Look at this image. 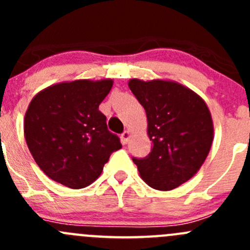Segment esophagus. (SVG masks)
<instances>
[{"instance_id":"1","label":"esophagus","mask_w":250,"mask_h":250,"mask_svg":"<svg viewBox=\"0 0 250 250\" xmlns=\"http://www.w3.org/2000/svg\"><path fill=\"white\" fill-rule=\"evenodd\" d=\"M129 138H130L129 130H125V132L122 133V135H121V139H122L123 144H127L128 141H129Z\"/></svg>"}]
</instances>
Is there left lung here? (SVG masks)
Masks as SVG:
<instances>
[{"instance_id": "1", "label": "left lung", "mask_w": 250, "mask_h": 250, "mask_svg": "<svg viewBox=\"0 0 250 250\" xmlns=\"http://www.w3.org/2000/svg\"><path fill=\"white\" fill-rule=\"evenodd\" d=\"M129 89L147 117L151 152L133 157L140 176L151 188L169 191L202 167L213 143V121L204 100L173 81L144 82L133 78Z\"/></svg>"}]
</instances>
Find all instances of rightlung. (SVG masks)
Segmentation results:
<instances>
[{"instance_id": "add662e5", "label": "right lung", "mask_w": 250, "mask_h": 250, "mask_svg": "<svg viewBox=\"0 0 250 250\" xmlns=\"http://www.w3.org/2000/svg\"><path fill=\"white\" fill-rule=\"evenodd\" d=\"M112 84V80L62 82L31 100L24 118L25 140L48 178L70 188H85L122 147L99 111Z\"/></svg>"}]
</instances>
